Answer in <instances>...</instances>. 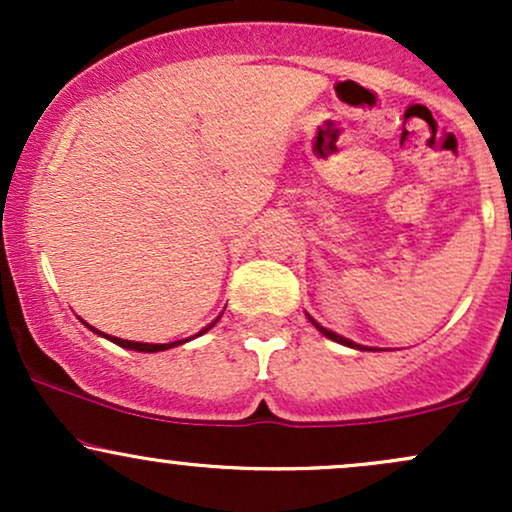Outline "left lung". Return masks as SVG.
<instances>
[{
  "instance_id": "8db88e82",
  "label": "left lung",
  "mask_w": 512,
  "mask_h": 512,
  "mask_svg": "<svg viewBox=\"0 0 512 512\" xmlns=\"http://www.w3.org/2000/svg\"><path fill=\"white\" fill-rule=\"evenodd\" d=\"M308 320H310V322H313V325H315V327H317V330H320L322 334H325V337H330V339H332V342H337V344H344V346H351V349H361V351H370V349H366V346H361V344L351 342V339H346V337H339V334H337V332L327 330V327H322V325H320V322H315V320H313V317H310V315H308Z\"/></svg>"
}]
</instances>
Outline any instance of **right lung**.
I'll return each mask as SVG.
<instances>
[{"label":"right lung","instance_id":"right-lung-1","mask_svg":"<svg viewBox=\"0 0 512 512\" xmlns=\"http://www.w3.org/2000/svg\"><path fill=\"white\" fill-rule=\"evenodd\" d=\"M221 317V315H219ZM219 317H216L214 322H211V325H207L204 327L202 332L199 334H204V332H209L211 327L216 325V322H219ZM86 325V322H84ZM88 330L91 332H96V334H101V337H105V339H110V342L113 344H117V346H125V349H132V351H144V354H156V351H166V349H173V346H180V344H185V342H190V339H180V342H170V344H144V342H129V339H120V337H110V334H103V332H98L96 327H91V325H86ZM199 334H195V337H199Z\"/></svg>","mask_w":512,"mask_h":512}]
</instances>
